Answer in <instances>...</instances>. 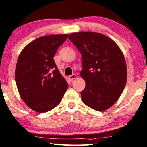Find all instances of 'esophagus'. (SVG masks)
Wrapping results in <instances>:
<instances>
[{
  "instance_id": "obj_1",
  "label": "esophagus",
  "mask_w": 147,
  "mask_h": 147,
  "mask_svg": "<svg viewBox=\"0 0 147 147\" xmlns=\"http://www.w3.org/2000/svg\"><path fill=\"white\" fill-rule=\"evenodd\" d=\"M76 74H72V75H70L69 76V79L70 80H73L75 78H76Z\"/></svg>"
}]
</instances>
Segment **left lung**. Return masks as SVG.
<instances>
[{"mask_svg": "<svg viewBox=\"0 0 147 147\" xmlns=\"http://www.w3.org/2000/svg\"><path fill=\"white\" fill-rule=\"evenodd\" d=\"M68 38L82 54L80 76L86 84L81 92L83 103L97 111L108 110L119 99L127 82V65L121 49L100 33L80 32Z\"/></svg>", "mask_w": 147, "mask_h": 147, "instance_id": "left-lung-1", "label": "left lung"}]
</instances>
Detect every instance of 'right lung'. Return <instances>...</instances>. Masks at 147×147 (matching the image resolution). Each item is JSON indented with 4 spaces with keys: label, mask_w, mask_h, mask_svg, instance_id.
Segmentation results:
<instances>
[{
    "label": "right lung",
    "mask_w": 147,
    "mask_h": 147,
    "mask_svg": "<svg viewBox=\"0 0 147 147\" xmlns=\"http://www.w3.org/2000/svg\"><path fill=\"white\" fill-rule=\"evenodd\" d=\"M67 36L68 34L40 37L23 49L17 60L15 81L20 96L38 113L55 108L68 88L53 60Z\"/></svg>",
    "instance_id": "1"
}]
</instances>
